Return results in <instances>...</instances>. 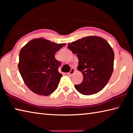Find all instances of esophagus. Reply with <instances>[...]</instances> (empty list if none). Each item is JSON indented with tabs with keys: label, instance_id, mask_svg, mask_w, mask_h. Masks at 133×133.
<instances>
[{
	"label": "esophagus",
	"instance_id": "obj_1",
	"mask_svg": "<svg viewBox=\"0 0 133 133\" xmlns=\"http://www.w3.org/2000/svg\"><path fill=\"white\" fill-rule=\"evenodd\" d=\"M74 71H75V70H74V69H73V68H72V69H71L69 73H68V74H69V75H72V74H73L74 73Z\"/></svg>",
	"mask_w": 133,
	"mask_h": 133
}]
</instances>
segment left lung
<instances>
[{
  "label": "left lung",
  "instance_id": "obj_1",
  "mask_svg": "<svg viewBox=\"0 0 133 133\" xmlns=\"http://www.w3.org/2000/svg\"><path fill=\"white\" fill-rule=\"evenodd\" d=\"M68 48L78 59L77 70L83 80L74 87L79 93L91 95L105 87L113 71L114 52L105 39L98 36L84 37L68 44Z\"/></svg>",
  "mask_w": 133,
  "mask_h": 133
}]
</instances>
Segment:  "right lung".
Listing matches in <instances>:
<instances>
[{"instance_id":"add662e5","label":"right lung","mask_w":133,"mask_h":133,"mask_svg":"<svg viewBox=\"0 0 133 133\" xmlns=\"http://www.w3.org/2000/svg\"><path fill=\"white\" fill-rule=\"evenodd\" d=\"M66 43L43 38L31 40L21 48L18 68L25 85L33 92L48 96L56 90L62 74L55 55Z\"/></svg>"}]
</instances>
